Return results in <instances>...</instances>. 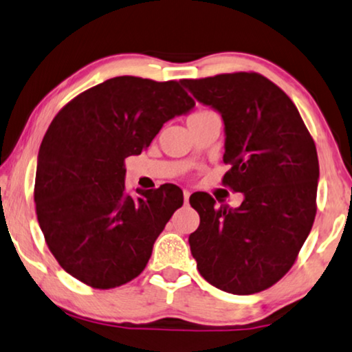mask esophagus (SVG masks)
<instances>
[{
    "mask_svg": "<svg viewBox=\"0 0 352 352\" xmlns=\"http://www.w3.org/2000/svg\"><path fill=\"white\" fill-rule=\"evenodd\" d=\"M190 191L188 190H184V201H185V204H188V199H190Z\"/></svg>",
    "mask_w": 352,
    "mask_h": 352,
    "instance_id": "1",
    "label": "esophagus"
}]
</instances>
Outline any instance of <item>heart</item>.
Returning a JSON list of instances; mask_svg holds the SVG:
<instances>
[{"label":"heart","instance_id":"b5f03b06","mask_svg":"<svg viewBox=\"0 0 352 352\" xmlns=\"http://www.w3.org/2000/svg\"><path fill=\"white\" fill-rule=\"evenodd\" d=\"M204 114H209V111H199V112H195V114L190 116V119H195V117H199V116H204Z\"/></svg>","mask_w":352,"mask_h":352}]
</instances>
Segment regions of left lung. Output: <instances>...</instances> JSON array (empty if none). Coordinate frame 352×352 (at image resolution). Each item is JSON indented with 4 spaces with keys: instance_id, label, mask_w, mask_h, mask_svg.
Returning <instances> with one entry per match:
<instances>
[{
    "instance_id": "left-lung-1",
    "label": "left lung",
    "mask_w": 352,
    "mask_h": 352,
    "mask_svg": "<svg viewBox=\"0 0 352 352\" xmlns=\"http://www.w3.org/2000/svg\"><path fill=\"white\" fill-rule=\"evenodd\" d=\"M222 116L223 185L243 193L238 208L193 193L199 227L188 238L199 274L215 288L252 294L277 283L296 261L316 219L318 159L287 93L256 72L182 80Z\"/></svg>"
}]
</instances>
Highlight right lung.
<instances>
[{
  "mask_svg": "<svg viewBox=\"0 0 352 352\" xmlns=\"http://www.w3.org/2000/svg\"><path fill=\"white\" fill-rule=\"evenodd\" d=\"M193 107L179 82L124 75L80 93L51 122L36 164V217L50 251L74 278L107 289L146 267L184 193L166 184L133 198L124 161Z\"/></svg>",
  "mask_w": 352,
  "mask_h": 352,
  "instance_id": "add662e5",
  "label": "right lung"
}]
</instances>
